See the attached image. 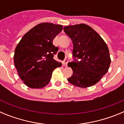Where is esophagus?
I'll return each mask as SVG.
<instances>
[{"label":"esophagus","instance_id":"obj_1","mask_svg":"<svg viewBox=\"0 0 124 124\" xmlns=\"http://www.w3.org/2000/svg\"><path fill=\"white\" fill-rule=\"evenodd\" d=\"M68 63V60H65L63 61V64H64V66H67Z\"/></svg>","mask_w":124,"mask_h":124}]
</instances>
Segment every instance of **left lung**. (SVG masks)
Here are the masks:
<instances>
[{"label": "left lung", "mask_w": 124, "mask_h": 124, "mask_svg": "<svg viewBox=\"0 0 124 124\" xmlns=\"http://www.w3.org/2000/svg\"><path fill=\"white\" fill-rule=\"evenodd\" d=\"M63 30L71 39L75 58L74 61L68 64L73 71L68 81L82 88L94 85L106 74L110 66V57L106 42L86 24L66 26Z\"/></svg>", "instance_id": "8db88e82"}]
</instances>
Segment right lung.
<instances>
[{"label": "right lung", "mask_w": 124, "mask_h": 124, "mask_svg": "<svg viewBox=\"0 0 124 124\" xmlns=\"http://www.w3.org/2000/svg\"><path fill=\"white\" fill-rule=\"evenodd\" d=\"M63 26L41 23L25 34L15 48L14 61L20 78L30 88L44 87L50 81L53 70L62 64L53 58L58 48L53 40Z\"/></svg>", "instance_id": "1"}]
</instances>
